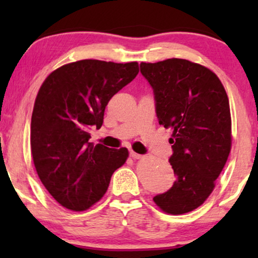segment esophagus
I'll return each instance as SVG.
<instances>
[{
  "label": "esophagus",
  "mask_w": 258,
  "mask_h": 258,
  "mask_svg": "<svg viewBox=\"0 0 258 258\" xmlns=\"http://www.w3.org/2000/svg\"><path fill=\"white\" fill-rule=\"evenodd\" d=\"M130 156H132V157L134 158V160H140V158L143 157L142 155L137 154V153H135V151H130Z\"/></svg>",
  "instance_id": "1"
}]
</instances>
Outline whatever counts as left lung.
Returning a JSON list of instances; mask_svg holds the SVG:
<instances>
[{"label": "left lung", "mask_w": 258, "mask_h": 258, "mask_svg": "<svg viewBox=\"0 0 258 258\" xmlns=\"http://www.w3.org/2000/svg\"><path fill=\"white\" fill-rule=\"evenodd\" d=\"M154 90L158 123L172 130L169 158L176 181L154 197L164 213L181 215L204 203L231 149L228 95L216 74L182 58L140 64Z\"/></svg>", "instance_id": "obj_1"}]
</instances>
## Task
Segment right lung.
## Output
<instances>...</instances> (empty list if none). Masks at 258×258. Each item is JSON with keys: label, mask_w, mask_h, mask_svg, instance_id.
<instances>
[{"label": "right lung", "mask_w": 258, "mask_h": 258, "mask_svg": "<svg viewBox=\"0 0 258 258\" xmlns=\"http://www.w3.org/2000/svg\"><path fill=\"white\" fill-rule=\"evenodd\" d=\"M137 74V62L82 59L54 70L38 90L31 116V155L42 184L67 209H89L125 163L126 148L94 146L89 132L101 128L108 102Z\"/></svg>", "instance_id": "right-lung-1"}]
</instances>
